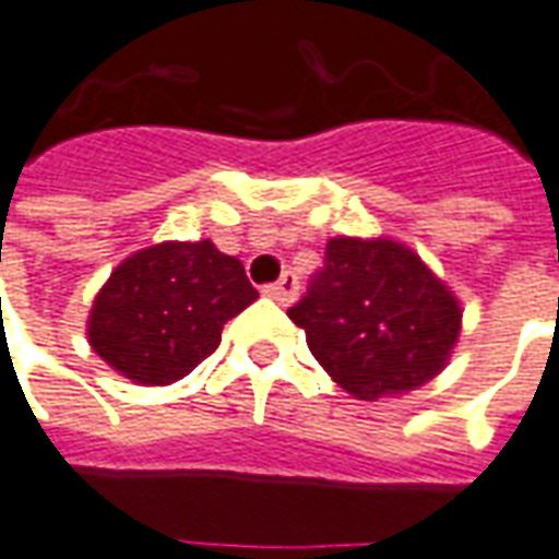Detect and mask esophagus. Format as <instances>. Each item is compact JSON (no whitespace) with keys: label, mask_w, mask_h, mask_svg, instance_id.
Here are the masks:
<instances>
[{"label":"esophagus","mask_w":559,"mask_h":559,"mask_svg":"<svg viewBox=\"0 0 559 559\" xmlns=\"http://www.w3.org/2000/svg\"><path fill=\"white\" fill-rule=\"evenodd\" d=\"M264 295L267 298H273L276 304H292L295 301V295H298V276L292 271H286L276 283H271V286H264Z\"/></svg>","instance_id":"1"}]
</instances>
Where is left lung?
<instances>
[{"label":"left lung","instance_id":"8db88e82","mask_svg":"<svg viewBox=\"0 0 559 559\" xmlns=\"http://www.w3.org/2000/svg\"><path fill=\"white\" fill-rule=\"evenodd\" d=\"M288 319L319 365L361 402L429 383L460 337V304L392 240L337 237Z\"/></svg>","mask_w":559,"mask_h":559}]
</instances>
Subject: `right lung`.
Masks as SVG:
<instances>
[{
	"instance_id": "1",
	"label": "right lung",
	"mask_w": 559,
	"mask_h": 559,
	"mask_svg": "<svg viewBox=\"0 0 559 559\" xmlns=\"http://www.w3.org/2000/svg\"><path fill=\"white\" fill-rule=\"evenodd\" d=\"M255 298L240 261L210 240L160 242L115 267L96 295L87 337L115 371L164 386L213 356L225 322Z\"/></svg>"
}]
</instances>
